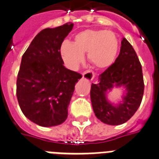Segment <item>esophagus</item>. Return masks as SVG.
Segmentation results:
<instances>
[{"label":"esophagus","instance_id":"obj_1","mask_svg":"<svg viewBox=\"0 0 159 159\" xmlns=\"http://www.w3.org/2000/svg\"><path fill=\"white\" fill-rule=\"evenodd\" d=\"M82 76L85 79L88 80V81H92L94 77H95V73L91 69H88V70H86L85 72H83L82 73Z\"/></svg>","mask_w":159,"mask_h":159}]
</instances>
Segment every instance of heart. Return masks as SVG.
Segmentation results:
<instances>
[{"mask_svg":"<svg viewBox=\"0 0 159 159\" xmlns=\"http://www.w3.org/2000/svg\"><path fill=\"white\" fill-rule=\"evenodd\" d=\"M119 47L113 31L86 29L73 37V43L65 41L60 47V55L68 66L76 68L84 61L87 52L89 62L96 68H108L113 64Z\"/></svg>","mask_w":159,"mask_h":159,"instance_id":"heart-1","label":"heart"}]
</instances>
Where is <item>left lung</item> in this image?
<instances>
[{"mask_svg": "<svg viewBox=\"0 0 159 159\" xmlns=\"http://www.w3.org/2000/svg\"><path fill=\"white\" fill-rule=\"evenodd\" d=\"M113 85L124 86L127 90L124 101L117 107L106 98L107 91ZM144 89L141 64L132 46L123 38L115 62L99 76L97 83L91 85V99L95 116L106 124L124 123L140 107Z\"/></svg>", "mask_w": 159, "mask_h": 159, "instance_id": "1", "label": "left lung"}]
</instances>
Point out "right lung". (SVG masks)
<instances>
[{"mask_svg":"<svg viewBox=\"0 0 159 159\" xmlns=\"http://www.w3.org/2000/svg\"><path fill=\"white\" fill-rule=\"evenodd\" d=\"M73 24L46 28L35 37L22 57L16 95L22 112L42 126L61 124L76 82L82 74L63 65L60 47Z\"/></svg>","mask_w":159,"mask_h":159,"instance_id":"right-lung-1","label":"right lung"}]
</instances>
